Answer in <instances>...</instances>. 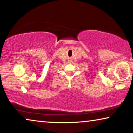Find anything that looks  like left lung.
I'll list each match as a JSON object with an SVG mask.
<instances>
[{"instance_id": "8db88e82", "label": "left lung", "mask_w": 133, "mask_h": 133, "mask_svg": "<svg viewBox=\"0 0 133 133\" xmlns=\"http://www.w3.org/2000/svg\"><path fill=\"white\" fill-rule=\"evenodd\" d=\"M132 73H133V71H132Z\"/></svg>"}]
</instances>
